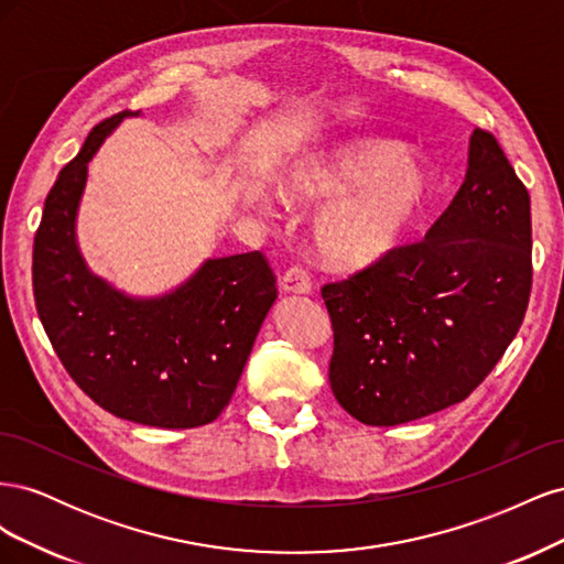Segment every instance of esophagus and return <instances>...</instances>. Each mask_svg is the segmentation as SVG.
Instances as JSON below:
<instances>
[{
    "label": "esophagus",
    "instance_id": "34e87169",
    "mask_svg": "<svg viewBox=\"0 0 564 564\" xmlns=\"http://www.w3.org/2000/svg\"><path fill=\"white\" fill-rule=\"evenodd\" d=\"M280 286H282V292H286V294H311L313 292L311 275L303 265L289 268L280 280Z\"/></svg>",
    "mask_w": 564,
    "mask_h": 564
}]
</instances>
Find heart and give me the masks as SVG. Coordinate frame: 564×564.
<instances>
[{"label": "heart", "mask_w": 564, "mask_h": 564, "mask_svg": "<svg viewBox=\"0 0 564 564\" xmlns=\"http://www.w3.org/2000/svg\"><path fill=\"white\" fill-rule=\"evenodd\" d=\"M433 174L421 160L404 158L395 141H338L294 162L278 181L289 207H313L334 197L313 226V245L338 270L381 261L429 202Z\"/></svg>", "instance_id": "heart-1"}]
</instances>
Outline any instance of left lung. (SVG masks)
<instances>
[{
  "instance_id": "obj_1",
  "label": "left lung",
  "mask_w": 564,
  "mask_h": 564,
  "mask_svg": "<svg viewBox=\"0 0 564 564\" xmlns=\"http://www.w3.org/2000/svg\"><path fill=\"white\" fill-rule=\"evenodd\" d=\"M529 292V193L499 141L475 129L466 181L425 240L322 286L334 398L367 425L464 402L516 338Z\"/></svg>"
}]
</instances>
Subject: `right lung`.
I'll return each instance as SVG.
<instances>
[{
	"label": "right lung",
	"mask_w": 564,
	"mask_h": 564,
	"mask_svg": "<svg viewBox=\"0 0 564 564\" xmlns=\"http://www.w3.org/2000/svg\"><path fill=\"white\" fill-rule=\"evenodd\" d=\"M129 115L96 124L51 187L32 249L37 315L73 381L106 412L158 429H197L228 406L278 299L261 251L209 259L158 299H131L84 263L75 218L87 169Z\"/></svg>",
	"instance_id": "obj_1"
}]
</instances>
